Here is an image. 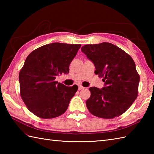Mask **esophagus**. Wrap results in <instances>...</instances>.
Listing matches in <instances>:
<instances>
[{
  "mask_svg": "<svg viewBox=\"0 0 154 154\" xmlns=\"http://www.w3.org/2000/svg\"><path fill=\"white\" fill-rule=\"evenodd\" d=\"M85 89V87H83V86H81V85H79V87H78V89H79V91L80 90H82V89Z\"/></svg>",
  "mask_w": 154,
  "mask_h": 154,
  "instance_id": "1",
  "label": "esophagus"
}]
</instances>
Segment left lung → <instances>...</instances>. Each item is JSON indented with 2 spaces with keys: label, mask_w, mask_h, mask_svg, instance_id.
<instances>
[{
  "label": "left lung",
  "mask_w": 154,
  "mask_h": 154,
  "mask_svg": "<svg viewBox=\"0 0 154 154\" xmlns=\"http://www.w3.org/2000/svg\"><path fill=\"white\" fill-rule=\"evenodd\" d=\"M81 51L93 63L94 73L103 77L102 89L90 87L86 101L89 112L103 119H114L128 109L137 98L140 76L130 55L115 45L87 44Z\"/></svg>",
  "instance_id": "1"
}]
</instances>
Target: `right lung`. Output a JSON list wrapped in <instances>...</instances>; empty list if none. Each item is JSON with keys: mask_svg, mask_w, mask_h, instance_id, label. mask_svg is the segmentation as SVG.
<instances>
[{"mask_svg": "<svg viewBox=\"0 0 154 154\" xmlns=\"http://www.w3.org/2000/svg\"><path fill=\"white\" fill-rule=\"evenodd\" d=\"M81 44H49L34 50L20 71V96L31 112L42 119H53L63 114L78 87H67L55 81L67 74L69 66Z\"/></svg>", "mask_w": 154, "mask_h": 154, "instance_id": "add662e5", "label": "right lung"}]
</instances>
